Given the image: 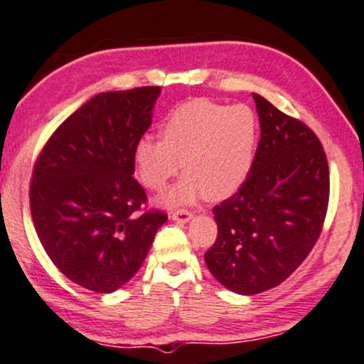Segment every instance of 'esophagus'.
<instances>
[{
	"label": "esophagus",
	"instance_id": "obj_1",
	"mask_svg": "<svg viewBox=\"0 0 364 364\" xmlns=\"http://www.w3.org/2000/svg\"><path fill=\"white\" fill-rule=\"evenodd\" d=\"M191 218H192V213L187 209H177L170 214V219H172V221H177V223H187Z\"/></svg>",
	"mask_w": 364,
	"mask_h": 364
}]
</instances>
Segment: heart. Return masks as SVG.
<instances>
[{"label":"heart","mask_w":364,"mask_h":364,"mask_svg":"<svg viewBox=\"0 0 364 364\" xmlns=\"http://www.w3.org/2000/svg\"><path fill=\"white\" fill-rule=\"evenodd\" d=\"M258 116L246 105L228 106L197 97L175 106L160 127V140L138 141L133 151L136 177L159 192L181 170L187 175L167 204L192 203L208 194L224 199L243 186L253 165Z\"/></svg>","instance_id":"obj_1"}]
</instances>
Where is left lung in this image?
<instances>
[{"mask_svg": "<svg viewBox=\"0 0 364 364\" xmlns=\"http://www.w3.org/2000/svg\"><path fill=\"white\" fill-rule=\"evenodd\" d=\"M257 155L240 191L213 209L218 237L204 253L209 272L236 294L285 282L319 240L329 204V165L317 134L253 94Z\"/></svg>", "mask_w": 364, "mask_h": 364, "instance_id": "8db88e82", "label": "left lung"}]
</instances>
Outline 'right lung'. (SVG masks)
<instances>
[{
  "instance_id": "obj_1",
  "label": "right lung",
  "mask_w": 364,
  "mask_h": 364,
  "mask_svg": "<svg viewBox=\"0 0 364 364\" xmlns=\"http://www.w3.org/2000/svg\"><path fill=\"white\" fill-rule=\"evenodd\" d=\"M160 87L101 92L45 143L30 181L40 243L64 275L97 294L118 290L140 270L167 221L145 209L133 151L150 128Z\"/></svg>"
}]
</instances>
